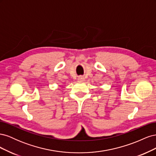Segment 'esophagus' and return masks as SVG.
<instances>
[{
	"mask_svg": "<svg viewBox=\"0 0 156 156\" xmlns=\"http://www.w3.org/2000/svg\"><path fill=\"white\" fill-rule=\"evenodd\" d=\"M84 77H83V76H80V77H79V81H84Z\"/></svg>",
	"mask_w": 156,
	"mask_h": 156,
	"instance_id": "1",
	"label": "esophagus"
}]
</instances>
